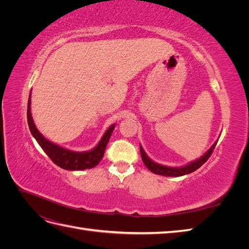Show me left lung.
Returning a JSON list of instances; mask_svg holds the SVG:
<instances>
[{"label": "left lung", "mask_w": 249, "mask_h": 249, "mask_svg": "<svg viewBox=\"0 0 249 249\" xmlns=\"http://www.w3.org/2000/svg\"><path fill=\"white\" fill-rule=\"evenodd\" d=\"M217 144V141L214 143V144L211 146V148L203 154L200 158H198L197 160L192 161L190 163H188L185 166H180V167H169V166H164V165L158 164L156 162H154L150 158L145 154L144 149L140 145V154H141V158L142 161L144 163L145 166L156 175H160V176H164V177H182L185 175H188V173H191L193 171H195L196 169H198L203 163H206L207 160L211 157L213 153V149L215 148Z\"/></svg>", "instance_id": "1"}]
</instances>
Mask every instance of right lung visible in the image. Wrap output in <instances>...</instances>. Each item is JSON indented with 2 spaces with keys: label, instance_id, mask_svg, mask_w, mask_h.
I'll list each match as a JSON object with an SVG mask.
<instances>
[{
  "label": "right lung",
  "instance_id": "1",
  "mask_svg": "<svg viewBox=\"0 0 249 249\" xmlns=\"http://www.w3.org/2000/svg\"><path fill=\"white\" fill-rule=\"evenodd\" d=\"M27 118L31 134L44 150V153L59 167L66 170H84L95 167L103 159L105 149H106L111 134L115 127V124L110 125L94 148L87 150V152H74V150L64 148L56 143L51 142L37 129L31 113V93L29 95L28 101Z\"/></svg>",
  "mask_w": 249,
  "mask_h": 249
}]
</instances>
